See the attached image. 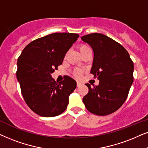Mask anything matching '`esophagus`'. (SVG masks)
I'll use <instances>...</instances> for the list:
<instances>
[{"label":"esophagus","mask_w":148,"mask_h":148,"mask_svg":"<svg viewBox=\"0 0 148 148\" xmlns=\"http://www.w3.org/2000/svg\"><path fill=\"white\" fill-rule=\"evenodd\" d=\"M81 85H82V83H81V82L77 81V86H78V87H79V86H80Z\"/></svg>","instance_id":"esophagus-1"}]
</instances>
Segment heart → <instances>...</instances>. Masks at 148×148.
Here are the masks:
<instances>
[{"label":"heart","instance_id":"b5f03b06","mask_svg":"<svg viewBox=\"0 0 148 148\" xmlns=\"http://www.w3.org/2000/svg\"><path fill=\"white\" fill-rule=\"evenodd\" d=\"M78 49H79V51H80V53H81V55L84 54V53L86 52V51L90 50L89 47H88L87 45H80V46L78 47ZM74 74L76 77L79 78V77H80V76H81V74H82V71L80 70V69H76V70H74Z\"/></svg>","mask_w":148,"mask_h":148}]
</instances>
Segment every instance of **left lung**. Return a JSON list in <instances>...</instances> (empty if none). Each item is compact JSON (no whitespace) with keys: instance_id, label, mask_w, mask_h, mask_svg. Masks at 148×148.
Masks as SVG:
<instances>
[{"instance_id":"left-lung-1","label":"left lung","mask_w":148,"mask_h":148,"mask_svg":"<svg viewBox=\"0 0 148 148\" xmlns=\"http://www.w3.org/2000/svg\"><path fill=\"white\" fill-rule=\"evenodd\" d=\"M81 39L93 50L90 73L99 80L92 88L86 84L88 92L82 101L90 113L108 115L119 110L127 99L133 82V62L121 44L106 35L92 33Z\"/></svg>"}]
</instances>
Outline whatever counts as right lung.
<instances>
[{
  "instance_id": "right-lung-1",
  "label": "right lung",
  "mask_w": 148,
  "mask_h": 148,
  "mask_svg": "<svg viewBox=\"0 0 148 148\" xmlns=\"http://www.w3.org/2000/svg\"><path fill=\"white\" fill-rule=\"evenodd\" d=\"M78 37L74 33L49 34L32 41L19 57L16 75L21 94L28 107L38 115L56 116L67 108L76 82L70 76L56 82L51 74L62 64Z\"/></svg>"
}]
</instances>
